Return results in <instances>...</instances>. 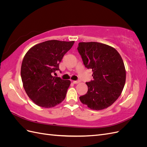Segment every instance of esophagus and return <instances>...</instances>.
Wrapping results in <instances>:
<instances>
[{
	"instance_id": "esophagus-1",
	"label": "esophagus",
	"mask_w": 147,
	"mask_h": 147,
	"mask_svg": "<svg viewBox=\"0 0 147 147\" xmlns=\"http://www.w3.org/2000/svg\"><path fill=\"white\" fill-rule=\"evenodd\" d=\"M80 83V81H79V80L73 81V83H74V84H77V83Z\"/></svg>"
}]
</instances>
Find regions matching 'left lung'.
<instances>
[{"label": "left lung", "mask_w": 147, "mask_h": 147, "mask_svg": "<svg viewBox=\"0 0 147 147\" xmlns=\"http://www.w3.org/2000/svg\"><path fill=\"white\" fill-rule=\"evenodd\" d=\"M77 50L83 64L91 69L94 80L86 82L88 90L80 100L92 110L109 107L121 95L126 82V70L119 53L104 43H78Z\"/></svg>", "instance_id": "8db88e82"}]
</instances>
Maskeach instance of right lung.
Here are the masks:
<instances>
[{
  "label": "right lung",
  "instance_id": "obj_1",
  "mask_svg": "<svg viewBox=\"0 0 147 147\" xmlns=\"http://www.w3.org/2000/svg\"><path fill=\"white\" fill-rule=\"evenodd\" d=\"M74 43L52 40L37 44L26 53L21 76L26 94L36 105L51 108L65 99L70 81L53 77L52 73L59 70L60 62Z\"/></svg>",
  "mask_w": 147,
  "mask_h": 147
}]
</instances>
